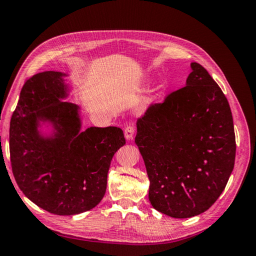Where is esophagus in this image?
<instances>
[{"label":"esophagus","mask_w":256,"mask_h":256,"mask_svg":"<svg viewBox=\"0 0 256 256\" xmlns=\"http://www.w3.org/2000/svg\"><path fill=\"white\" fill-rule=\"evenodd\" d=\"M134 134H135V127H134V126H132V124H128L127 127L124 128V137H126V140H132Z\"/></svg>","instance_id":"34e87169"}]
</instances>
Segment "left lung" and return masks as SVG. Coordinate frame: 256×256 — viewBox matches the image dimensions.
Listing matches in <instances>:
<instances>
[{
    "mask_svg": "<svg viewBox=\"0 0 256 256\" xmlns=\"http://www.w3.org/2000/svg\"><path fill=\"white\" fill-rule=\"evenodd\" d=\"M191 68L184 88L150 104L137 120L135 142L150 182V201L173 218L212 207L235 164L230 103L204 67L191 62Z\"/></svg>",
    "mask_w": 256,
    "mask_h": 256,
    "instance_id": "8db88e82",
    "label": "left lung"
}]
</instances>
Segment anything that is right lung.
<instances>
[{
	"mask_svg": "<svg viewBox=\"0 0 256 256\" xmlns=\"http://www.w3.org/2000/svg\"><path fill=\"white\" fill-rule=\"evenodd\" d=\"M60 72L26 80L10 122L12 172L26 198L48 212L72 216L96 207L106 189L111 160L126 144L118 127L80 132L78 106L62 102L68 86ZM40 122L56 130L44 138Z\"/></svg>",
	"mask_w": 256,
	"mask_h": 256,
	"instance_id": "add662e5",
	"label": "right lung"
}]
</instances>
